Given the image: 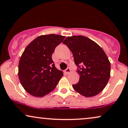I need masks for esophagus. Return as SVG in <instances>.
Masks as SVG:
<instances>
[{"label":"esophagus","mask_w":128,"mask_h":128,"mask_svg":"<svg viewBox=\"0 0 128 128\" xmlns=\"http://www.w3.org/2000/svg\"><path fill=\"white\" fill-rule=\"evenodd\" d=\"M64 72H65V73L66 74H69L70 73V72H71V70H70V68L69 67H68L66 69L65 71H64Z\"/></svg>","instance_id":"obj_1"}]
</instances>
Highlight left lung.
Wrapping results in <instances>:
<instances>
[{
	"mask_svg": "<svg viewBox=\"0 0 128 128\" xmlns=\"http://www.w3.org/2000/svg\"><path fill=\"white\" fill-rule=\"evenodd\" d=\"M62 43L73 54L80 76L78 83L72 84L74 89L86 98L98 94L110 76V63L104 51L94 41L82 35L67 37Z\"/></svg>",
	"mask_w": 128,
	"mask_h": 128,
	"instance_id": "1",
	"label": "left lung"
}]
</instances>
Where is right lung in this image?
Listing matches in <instances>:
<instances>
[{"label": "right lung", "instance_id": "right-lung-1", "mask_svg": "<svg viewBox=\"0 0 128 128\" xmlns=\"http://www.w3.org/2000/svg\"><path fill=\"white\" fill-rule=\"evenodd\" d=\"M66 36L41 35L24 50L19 62V80L26 91L35 97H42L52 92L63 76L55 67L52 55Z\"/></svg>", "mask_w": 128, "mask_h": 128}]
</instances>
